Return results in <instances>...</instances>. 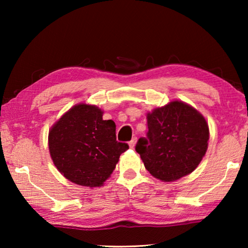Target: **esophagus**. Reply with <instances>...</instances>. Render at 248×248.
<instances>
[{"instance_id":"1","label":"esophagus","mask_w":248,"mask_h":248,"mask_svg":"<svg viewBox=\"0 0 248 248\" xmlns=\"http://www.w3.org/2000/svg\"><path fill=\"white\" fill-rule=\"evenodd\" d=\"M136 143H137V138H136V137H133L132 139L129 141V145H130V148H134V145H136Z\"/></svg>"}]
</instances>
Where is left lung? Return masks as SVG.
Masks as SVG:
<instances>
[{"label": "left lung", "instance_id": "left-lung-1", "mask_svg": "<svg viewBox=\"0 0 248 248\" xmlns=\"http://www.w3.org/2000/svg\"><path fill=\"white\" fill-rule=\"evenodd\" d=\"M148 129L136 151L155 178L177 180L194 171L204 156L208 124L189 105L175 100L154 109L148 114Z\"/></svg>", "mask_w": 248, "mask_h": 248}]
</instances>
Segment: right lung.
<instances>
[{"instance_id": "1", "label": "right lung", "mask_w": 248, "mask_h": 248, "mask_svg": "<svg viewBox=\"0 0 248 248\" xmlns=\"http://www.w3.org/2000/svg\"><path fill=\"white\" fill-rule=\"evenodd\" d=\"M129 145L116 140V124L96 106L79 104L49 132L50 155L60 173L81 186L98 187L114 171Z\"/></svg>"}]
</instances>
